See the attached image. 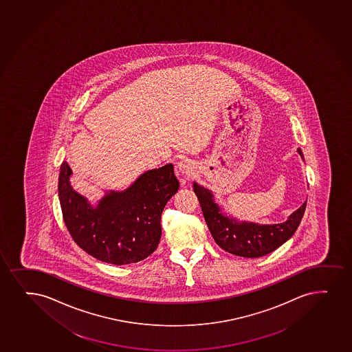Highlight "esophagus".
<instances>
[{
  "label": "esophagus",
  "instance_id": "1",
  "mask_svg": "<svg viewBox=\"0 0 352 352\" xmlns=\"http://www.w3.org/2000/svg\"><path fill=\"white\" fill-rule=\"evenodd\" d=\"M178 170H180L182 174H185V175H190V174L192 173V170H193V166H192V162H188L187 159H185V160H182V162H179Z\"/></svg>",
  "mask_w": 352,
  "mask_h": 352
}]
</instances>
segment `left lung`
Segmentation results:
<instances>
[{"label": "left lung", "mask_w": 352, "mask_h": 352, "mask_svg": "<svg viewBox=\"0 0 352 352\" xmlns=\"http://www.w3.org/2000/svg\"><path fill=\"white\" fill-rule=\"evenodd\" d=\"M298 152L302 157L300 148H298ZM193 190L198 197L204 218L215 243L226 252L245 258H258L269 254L284 244L294 236L306 208L305 201L297 211L289 215L285 223L274 225L238 223L221 213L210 190L199 186L195 182Z\"/></svg>", "instance_id": "8db88e82"}]
</instances>
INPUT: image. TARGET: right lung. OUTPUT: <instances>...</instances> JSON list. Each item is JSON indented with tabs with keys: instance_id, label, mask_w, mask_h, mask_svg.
<instances>
[{
	"instance_id": "1",
	"label": "right lung",
	"mask_w": 352,
	"mask_h": 352,
	"mask_svg": "<svg viewBox=\"0 0 352 352\" xmlns=\"http://www.w3.org/2000/svg\"><path fill=\"white\" fill-rule=\"evenodd\" d=\"M71 167L63 162L58 175V199L63 220L75 243L108 264L144 261L162 238V213L179 188L173 165L147 170L124 192H111L96 208L69 185Z\"/></svg>"
}]
</instances>
